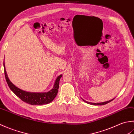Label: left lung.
Listing matches in <instances>:
<instances>
[{
	"mask_svg": "<svg viewBox=\"0 0 134 134\" xmlns=\"http://www.w3.org/2000/svg\"><path fill=\"white\" fill-rule=\"evenodd\" d=\"M83 99V100L85 102H86V103H87V104H91V105H105V104H108V103H109V102H110V101H112V100H113V99H114V98L112 99H111V100L108 101L103 102H100V103H92V102H87V101H85V100H84L83 99Z\"/></svg>",
	"mask_w": 134,
	"mask_h": 134,
	"instance_id": "8db88e82",
	"label": "left lung"
}]
</instances>
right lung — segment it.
<instances>
[{
    "mask_svg": "<svg viewBox=\"0 0 134 134\" xmlns=\"http://www.w3.org/2000/svg\"><path fill=\"white\" fill-rule=\"evenodd\" d=\"M4 75L5 80L10 89L15 94L23 101L30 105H44L52 102L58 94L59 87V81L62 75H59L56 79L53 89L47 93H31L22 90L14 85L8 79L5 70L4 63Z\"/></svg>",
    "mask_w": 134,
    "mask_h": 134,
    "instance_id": "right-lung-1",
    "label": "right lung"
}]
</instances>
